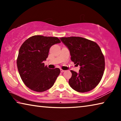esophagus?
I'll return each mask as SVG.
<instances>
[{
	"instance_id": "obj_1",
	"label": "esophagus",
	"mask_w": 121,
	"mask_h": 121,
	"mask_svg": "<svg viewBox=\"0 0 121 121\" xmlns=\"http://www.w3.org/2000/svg\"><path fill=\"white\" fill-rule=\"evenodd\" d=\"M60 71H61V73H63V72H64L65 70H63V69H60Z\"/></svg>"
}]
</instances>
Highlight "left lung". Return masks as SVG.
Segmentation results:
<instances>
[{"label": "left lung", "mask_w": 121, "mask_h": 121, "mask_svg": "<svg viewBox=\"0 0 121 121\" xmlns=\"http://www.w3.org/2000/svg\"><path fill=\"white\" fill-rule=\"evenodd\" d=\"M70 52L71 60L80 69L71 70L70 87L78 92H89L97 86L105 70V59L96 43L79 37L60 38Z\"/></svg>", "instance_id": "obj_1"}]
</instances>
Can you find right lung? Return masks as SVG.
I'll use <instances>...</instances> for the list:
<instances>
[{
    "label": "right lung",
    "instance_id": "obj_1",
    "mask_svg": "<svg viewBox=\"0 0 121 121\" xmlns=\"http://www.w3.org/2000/svg\"><path fill=\"white\" fill-rule=\"evenodd\" d=\"M60 43L57 37L36 35L22 44L16 62L22 81L30 89L44 92L54 85L60 69H49L45 66L44 61L48 57L51 47Z\"/></svg>",
    "mask_w": 121,
    "mask_h": 121
}]
</instances>
